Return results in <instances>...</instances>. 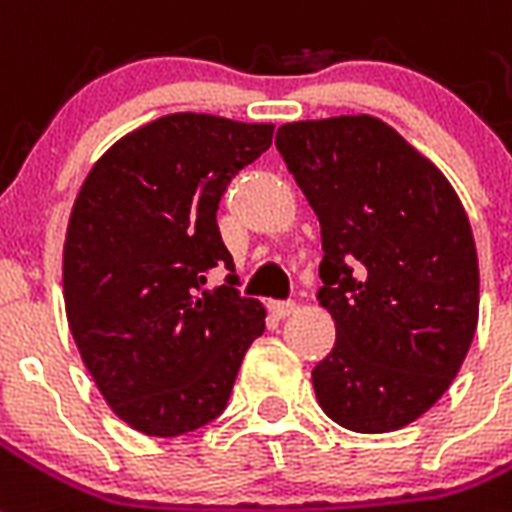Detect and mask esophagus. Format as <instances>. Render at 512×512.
<instances>
[{"instance_id":"obj_1","label":"esophagus","mask_w":512,"mask_h":512,"mask_svg":"<svg viewBox=\"0 0 512 512\" xmlns=\"http://www.w3.org/2000/svg\"><path fill=\"white\" fill-rule=\"evenodd\" d=\"M269 312L275 318H288L296 312V301H269Z\"/></svg>"}]
</instances>
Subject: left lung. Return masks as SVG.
I'll return each instance as SVG.
<instances>
[{
    "mask_svg": "<svg viewBox=\"0 0 512 512\" xmlns=\"http://www.w3.org/2000/svg\"><path fill=\"white\" fill-rule=\"evenodd\" d=\"M277 152L318 213V291L336 344L312 368L320 408L390 433L449 390L478 326L467 213L433 162L368 114L288 122Z\"/></svg>",
    "mask_w": 512,
    "mask_h": 512,
    "instance_id": "8db88e82",
    "label": "left lung"
}]
</instances>
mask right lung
I'll list each match as a JSON object with an SVG mask.
<instances>
[{
	"instance_id": "obj_1",
	"label": "right lung",
	"mask_w": 512,
	"mask_h": 512,
	"mask_svg": "<svg viewBox=\"0 0 512 512\" xmlns=\"http://www.w3.org/2000/svg\"><path fill=\"white\" fill-rule=\"evenodd\" d=\"M272 133L275 125L168 114L120 138L74 200L66 318L106 403L138 433L176 438L213 422L264 334L267 312L237 291L216 211ZM216 266L230 275L208 292Z\"/></svg>"
}]
</instances>
